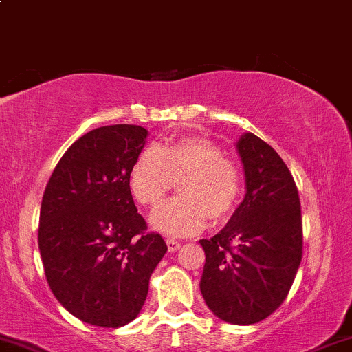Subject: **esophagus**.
<instances>
[{"mask_svg":"<svg viewBox=\"0 0 352 352\" xmlns=\"http://www.w3.org/2000/svg\"><path fill=\"white\" fill-rule=\"evenodd\" d=\"M165 243H167V249H168V252H175V251H179L180 249V245H182V243L180 241H175V239H165Z\"/></svg>","mask_w":352,"mask_h":352,"instance_id":"esophagus-1","label":"esophagus"}]
</instances>
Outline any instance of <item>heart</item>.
Here are the masks:
<instances>
[{
    "label": "heart",
    "mask_w": 352,
    "mask_h": 352,
    "mask_svg": "<svg viewBox=\"0 0 352 352\" xmlns=\"http://www.w3.org/2000/svg\"><path fill=\"white\" fill-rule=\"evenodd\" d=\"M177 184L182 197L160 205L151 223L164 234L187 236L201 231L208 218L219 223L231 217L243 192V172L205 138L180 139L165 149L151 144L131 167V192L144 206L159 205Z\"/></svg>",
    "instance_id": "1"
}]
</instances>
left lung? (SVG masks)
I'll use <instances>...</instances> for the list:
<instances>
[{"label":"left lung","mask_w":352,"mask_h":352,"mask_svg":"<svg viewBox=\"0 0 352 352\" xmlns=\"http://www.w3.org/2000/svg\"><path fill=\"white\" fill-rule=\"evenodd\" d=\"M245 197L230 223L200 239L206 261L200 290L210 310L232 324L265 320L287 298L303 256L302 208L280 155L251 133L238 142Z\"/></svg>","instance_id":"8db88e82"}]
</instances>
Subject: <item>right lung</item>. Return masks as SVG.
<instances>
[{"label": "right lung", "mask_w": 352, "mask_h": 352, "mask_svg": "<svg viewBox=\"0 0 352 352\" xmlns=\"http://www.w3.org/2000/svg\"><path fill=\"white\" fill-rule=\"evenodd\" d=\"M147 131L96 128L58 160L41 205L39 251L55 298L78 320L120 328L141 311L167 244L147 231L129 187Z\"/></svg>", "instance_id": "right-lung-1"}]
</instances>
